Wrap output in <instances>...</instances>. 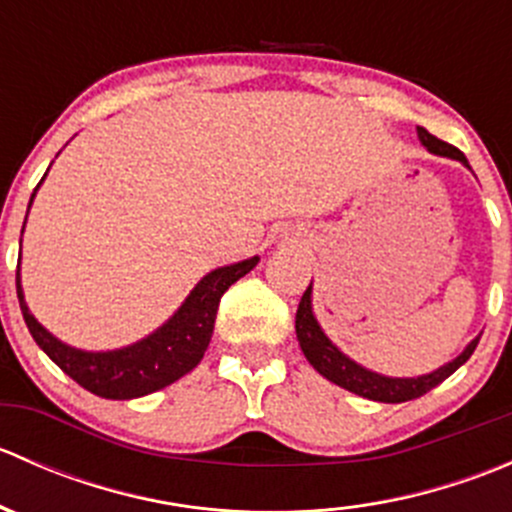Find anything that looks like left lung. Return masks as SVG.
<instances>
[{
    "label": "left lung",
    "instance_id": "left-lung-1",
    "mask_svg": "<svg viewBox=\"0 0 512 512\" xmlns=\"http://www.w3.org/2000/svg\"><path fill=\"white\" fill-rule=\"evenodd\" d=\"M418 141L426 146L428 153L433 156H441V158H451L458 160V163L468 165L466 156H463L458 148L448 146V143L438 141L436 136L426 131V128L418 126ZM294 329H297V339H299V347H302L304 356H307L309 364L329 379L332 384L342 386V389L352 391L356 396H364V399L371 401H381V404H401V401H411L423 396L426 391H431L433 386H438L441 381H446L458 366L466 364L471 359V354L476 352L478 347V339H473L456 359H451L448 364L438 366L436 371L431 374H421V376H386L379 374V371H371L366 366L356 364L352 356H347L332 339L324 334V329L319 327L317 317H314V309H312V282H309L307 292L302 294L299 299V307H297V319H294Z\"/></svg>",
    "mask_w": 512,
    "mask_h": 512
}]
</instances>
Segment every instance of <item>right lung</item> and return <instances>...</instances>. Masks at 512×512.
I'll list each match as a JSON object with an SVG mask.
<instances>
[{
	"label": "right lung",
	"instance_id": "1",
	"mask_svg": "<svg viewBox=\"0 0 512 512\" xmlns=\"http://www.w3.org/2000/svg\"><path fill=\"white\" fill-rule=\"evenodd\" d=\"M39 185L34 188L29 208H32ZM24 225H27V220H24ZM19 260H22V255H19ZM257 262H260V257L255 255L250 260L232 262V265L208 272L198 285L190 289V294L175 309L173 317L160 324L156 332L128 344V347L108 349V352L76 349L56 339L46 327H41L34 314L29 312L22 289V272L19 270L17 297L34 342L66 376H71L76 384L84 386L91 394L101 396V399L126 401L165 389V386L178 381L180 376H185L200 364L210 344V337H213L220 297H223L227 287L235 285L240 277H245Z\"/></svg>",
	"mask_w": 512,
	"mask_h": 512
}]
</instances>
